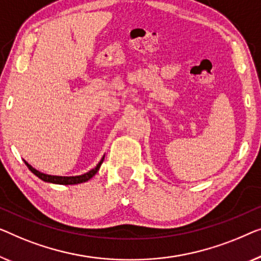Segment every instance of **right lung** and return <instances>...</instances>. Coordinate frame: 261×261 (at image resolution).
Returning <instances> with one entry per match:
<instances>
[{
    "mask_svg": "<svg viewBox=\"0 0 261 261\" xmlns=\"http://www.w3.org/2000/svg\"><path fill=\"white\" fill-rule=\"evenodd\" d=\"M102 161H104V157L100 160V162L97 164V167L93 168L92 170H90L89 172H86V174L84 175H79V176H53V175H47V174H43V172H40L36 170V169L33 168L31 164H28L27 162L24 161L25 166L28 167L29 170H31L33 174L35 176H38L40 179H42V181L45 182H49V183H56V185H78V183H83V182H86L89 181L90 178H92L93 176L97 174L99 168H100Z\"/></svg>",
    "mask_w": 261,
    "mask_h": 261,
    "instance_id": "right-lung-1",
    "label": "right lung"
}]
</instances>
